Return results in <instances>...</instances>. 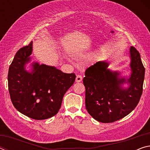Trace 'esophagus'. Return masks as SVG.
<instances>
[{
	"label": "esophagus",
	"mask_w": 150,
	"mask_h": 150,
	"mask_svg": "<svg viewBox=\"0 0 150 150\" xmlns=\"http://www.w3.org/2000/svg\"><path fill=\"white\" fill-rule=\"evenodd\" d=\"M82 79H83L82 76L78 75H77V77H76L75 81H76V82H77V83H79V82H81V81H82Z\"/></svg>",
	"instance_id": "34e87169"
}]
</instances>
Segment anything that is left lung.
I'll list each match as a JSON object with an SVG mask.
<instances>
[{"instance_id":"1","label":"left lung","mask_w":150,"mask_h":150,"mask_svg":"<svg viewBox=\"0 0 150 150\" xmlns=\"http://www.w3.org/2000/svg\"><path fill=\"white\" fill-rule=\"evenodd\" d=\"M131 73L122 77L108 69L109 63L98 62L85 71V106L96 120L113 122L129 115L138 105L143 91L145 68L135 47L129 51ZM124 84L128 85L125 88Z\"/></svg>"}]
</instances>
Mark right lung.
Instances as JSON below:
<instances>
[{
  "label": "right lung",
  "mask_w": 150,
  "mask_h": 150,
  "mask_svg": "<svg viewBox=\"0 0 150 150\" xmlns=\"http://www.w3.org/2000/svg\"><path fill=\"white\" fill-rule=\"evenodd\" d=\"M32 44L31 42L15 55L8 70V91L18 111L35 120H45L58 112L63 96L74 83L76 75L38 62H32L31 71H27Z\"/></svg>",
  "instance_id": "right-lung-1"
}]
</instances>
